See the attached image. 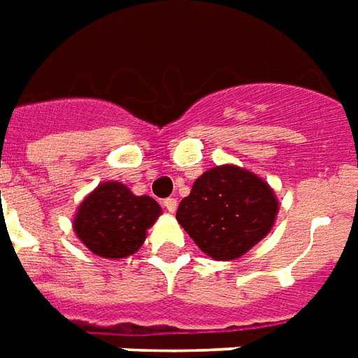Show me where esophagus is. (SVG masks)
<instances>
[{
  "instance_id": "34e87169",
  "label": "esophagus",
  "mask_w": 358,
  "mask_h": 358,
  "mask_svg": "<svg viewBox=\"0 0 358 358\" xmlns=\"http://www.w3.org/2000/svg\"><path fill=\"white\" fill-rule=\"evenodd\" d=\"M176 207H178L176 197H169V199H164V209H166L169 213H174V211H176Z\"/></svg>"
}]
</instances>
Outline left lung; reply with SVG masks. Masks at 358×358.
I'll list each match as a JSON object with an SVG mask.
<instances>
[{"instance_id": "left-lung-1", "label": "left lung", "mask_w": 358, "mask_h": 358, "mask_svg": "<svg viewBox=\"0 0 358 358\" xmlns=\"http://www.w3.org/2000/svg\"><path fill=\"white\" fill-rule=\"evenodd\" d=\"M277 213L279 199L266 180L236 164H221L194 182L176 219L203 254L231 262L266 238Z\"/></svg>"}]
</instances>
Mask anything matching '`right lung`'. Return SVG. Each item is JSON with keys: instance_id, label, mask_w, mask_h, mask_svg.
Here are the masks:
<instances>
[{"instance_id": "add662e5", "label": "right lung", "mask_w": 358, "mask_h": 358, "mask_svg": "<svg viewBox=\"0 0 358 358\" xmlns=\"http://www.w3.org/2000/svg\"><path fill=\"white\" fill-rule=\"evenodd\" d=\"M161 205L136 196L122 182H102L77 207L73 231L94 256L122 259L143 246L147 231L161 217Z\"/></svg>"}]
</instances>
